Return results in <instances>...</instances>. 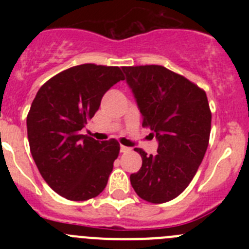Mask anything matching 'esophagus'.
Masks as SVG:
<instances>
[{"instance_id":"esophagus-1","label":"esophagus","mask_w":249,"mask_h":249,"mask_svg":"<svg viewBox=\"0 0 249 249\" xmlns=\"http://www.w3.org/2000/svg\"><path fill=\"white\" fill-rule=\"evenodd\" d=\"M121 152H122V153H124V152H128L129 151V148L128 147H126V146H121Z\"/></svg>"}]
</instances>
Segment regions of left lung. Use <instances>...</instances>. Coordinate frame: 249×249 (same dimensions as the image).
I'll return each instance as SVG.
<instances>
[{"instance_id": "obj_1", "label": "left lung", "mask_w": 249, "mask_h": 249, "mask_svg": "<svg viewBox=\"0 0 249 249\" xmlns=\"http://www.w3.org/2000/svg\"><path fill=\"white\" fill-rule=\"evenodd\" d=\"M143 122L158 141L157 155L142 157V167L131 175L141 198L164 203L181 195L195 177L208 147L210 105L206 92L163 66L122 67Z\"/></svg>"}]
</instances>
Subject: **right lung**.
<instances>
[{"label":"right lung","mask_w":249,"mask_h":249,"mask_svg":"<svg viewBox=\"0 0 249 249\" xmlns=\"http://www.w3.org/2000/svg\"><path fill=\"white\" fill-rule=\"evenodd\" d=\"M124 80L120 67L93 63L56 74L38 89L27 116L31 155L46 183L70 201H87L105 190L120 153L116 140L81 135L103 94Z\"/></svg>","instance_id":"1"}]
</instances>
